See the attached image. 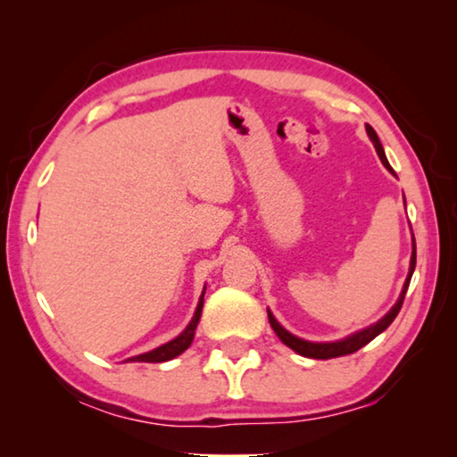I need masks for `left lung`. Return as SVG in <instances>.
Returning a JSON list of instances; mask_svg holds the SVG:
<instances>
[{"instance_id":"obj_1","label":"left lung","mask_w":457,"mask_h":457,"mask_svg":"<svg viewBox=\"0 0 457 457\" xmlns=\"http://www.w3.org/2000/svg\"><path fill=\"white\" fill-rule=\"evenodd\" d=\"M367 133H369V137H370V141H373V145H375L378 159L383 161V165H385L386 169H389V171H393L391 165H389V161H386V157H385L383 146H381V143H378V137H377V133H375V129L370 127V125H367ZM413 270H415V237H413L411 268H409V276H407V280H405L403 292H401V296H399V300H397V304L391 308L389 314L383 316V319L378 320L377 324H373V327H369V328L361 330V332H354L353 337L345 338V340H337V343H308V340H303V338L294 337V335H290L288 330L282 328L280 324H278V320L272 316V312L268 311L270 324H272V328H274V332L278 335V338H280L286 346H290L292 351H296L298 354H303V357H308V359H335V357H345V354H353V353H357L359 349H362V346H365L367 343H370V340H373L375 337L381 335V332H383L386 327H389V324H391L393 320H395V316L399 314L401 306H403V300H405V294H407V288H409V282H411Z\"/></svg>"}]
</instances>
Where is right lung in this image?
Here are the masks:
<instances>
[{
    "instance_id": "1",
    "label": "right lung",
    "mask_w": 457,
    "mask_h": 457,
    "mask_svg": "<svg viewBox=\"0 0 457 457\" xmlns=\"http://www.w3.org/2000/svg\"><path fill=\"white\" fill-rule=\"evenodd\" d=\"M204 294H205V290H204ZM204 294H201L197 311H195V314H193L189 327L185 328L179 337L173 338L171 343L159 346V349H154L151 353H145V354H138V357H133V359H129V361H135V362H165V361L175 359L177 354H181L185 349H189L193 335H195L199 316H201V308H204Z\"/></svg>"
}]
</instances>
